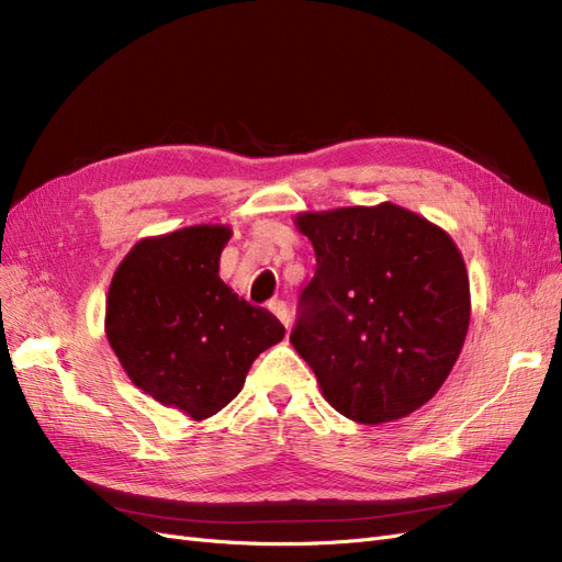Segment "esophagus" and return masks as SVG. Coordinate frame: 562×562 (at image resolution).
<instances>
[{
	"instance_id": "1",
	"label": "esophagus",
	"mask_w": 562,
	"mask_h": 562,
	"mask_svg": "<svg viewBox=\"0 0 562 562\" xmlns=\"http://www.w3.org/2000/svg\"><path fill=\"white\" fill-rule=\"evenodd\" d=\"M271 312H274V316H277L281 323H283L285 328L291 326V312H288V304H285V302H281V300L271 302Z\"/></svg>"
}]
</instances>
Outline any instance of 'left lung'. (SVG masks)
Listing matches in <instances>:
<instances>
[{
    "instance_id": "obj_1",
    "label": "left lung",
    "mask_w": 562,
    "mask_h": 562,
    "mask_svg": "<svg viewBox=\"0 0 562 562\" xmlns=\"http://www.w3.org/2000/svg\"><path fill=\"white\" fill-rule=\"evenodd\" d=\"M316 252L291 333L321 394L359 424L394 422L434 398L469 330L462 252L396 203L300 213Z\"/></svg>"
}]
</instances>
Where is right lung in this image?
<instances>
[{
    "mask_svg": "<svg viewBox=\"0 0 562 562\" xmlns=\"http://www.w3.org/2000/svg\"><path fill=\"white\" fill-rule=\"evenodd\" d=\"M232 229L194 225L149 236L116 267L105 333L131 382L161 405L206 419L239 394L281 321L217 277Z\"/></svg>",
    "mask_w": 562,
    "mask_h": 562,
    "instance_id": "obj_1",
    "label": "right lung"
}]
</instances>
